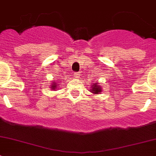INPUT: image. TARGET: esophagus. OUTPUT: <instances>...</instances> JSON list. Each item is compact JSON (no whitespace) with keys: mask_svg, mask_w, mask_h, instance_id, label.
Masks as SVG:
<instances>
[{"mask_svg":"<svg viewBox=\"0 0 156 156\" xmlns=\"http://www.w3.org/2000/svg\"><path fill=\"white\" fill-rule=\"evenodd\" d=\"M74 76H75L76 78H80V73H76L74 74Z\"/></svg>","mask_w":156,"mask_h":156,"instance_id":"34e87169","label":"esophagus"}]
</instances>
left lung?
<instances>
[{"label":"left lung","instance_id":"obj_1","mask_svg":"<svg viewBox=\"0 0 156 156\" xmlns=\"http://www.w3.org/2000/svg\"><path fill=\"white\" fill-rule=\"evenodd\" d=\"M90 91L94 94H99V93H102V87L99 85V83H95L92 86V89Z\"/></svg>","mask_w":156,"mask_h":156}]
</instances>
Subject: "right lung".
<instances>
[{
	"instance_id": "obj_1",
	"label": "right lung",
	"mask_w": 156,
	"mask_h": 156,
	"mask_svg": "<svg viewBox=\"0 0 156 156\" xmlns=\"http://www.w3.org/2000/svg\"><path fill=\"white\" fill-rule=\"evenodd\" d=\"M50 87L52 88V90H57V89H58L57 88L58 87V83H57L55 81H53V83H51Z\"/></svg>"
}]
</instances>
